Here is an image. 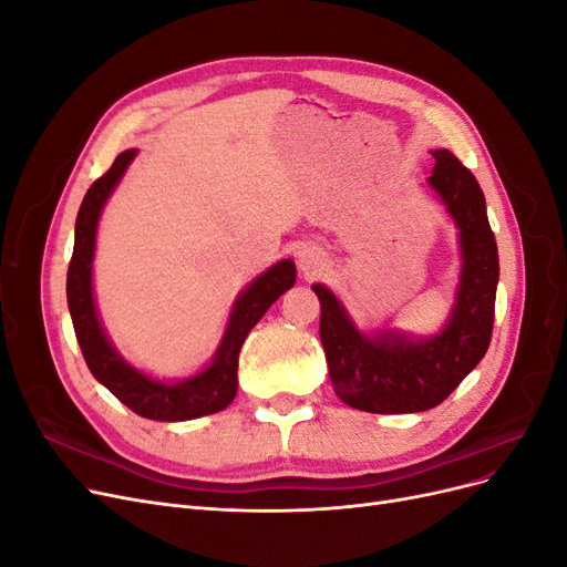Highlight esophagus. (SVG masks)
I'll use <instances>...</instances> for the list:
<instances>
[{"mask_svg":"<svg viewBox=\"0 0 567 567\" xmlns=\"http://www.w3.org/2000/svg\"><path fill=\"white\" fill-rule=\"evenodd\" d=\"M326 262H329V257H326V252L319 246H305L298 252V265L305 277H317L321 269H326Z\"/></svg>","mask_w":567,"mask_h":567,"instance_id":"esophagus-1","label":"esophagus"}]
</instances>
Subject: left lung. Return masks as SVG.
<instances>
[{"label":"left lung","mask_w":567,"mask_h":567,"mask_svg":"<svg viewBox=\"0 0 567 567\" xmlns=\"http://www.w3.org/2000/svg\"><path fill=\"white\" fill-rule=\"evenodd\" d=\"M433 158L427 184L458 227L461 246L456 302L444 329L419 340L398 331L367 336L329 288L312 286L321 302L319 336L336 394L371 414H416L437 406L477 367L492 340L499 252L483 188L452 151H433Z\"/></svg>","instance_id":"obj_1"}]
</instances>
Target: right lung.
Wrapping results in <instances>:
<instances>
[{
    "mask_svg": "<svg viewBox=\"0 0 567 567\" xmlns=\"http://www.w3.org/2000/svg\"><path fill=\"white\" fill-rule=\"evenodd\" d=\"M134 156V148L120 153L109 173L101 175L90 186V192L84 194L75 219V246L71 265H68L65 296L80 350L94 379L101 385H106L134 414L151 421H192L198 416L217 414L236 398V371L241 346L252 326L265 317L271 302H277L279 296H284L296 284V265L293 260L277 262L236 298L225 338H221L210 367L177 383H163L136 371L117 354L106 331L101 329L92 290L99 215Z\"/></svg>",
    "mask_w": 567,
    "mask_h": 567,
    "instance_id": "add662e5",
    "label": "right lung"
}]
</instances>
